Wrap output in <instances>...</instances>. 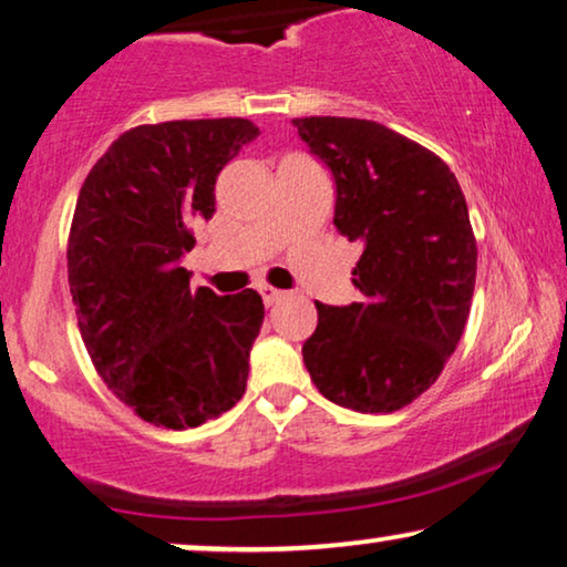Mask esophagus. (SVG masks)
I'll return each mask as SVG.
<instances>
[{
    "mask_svg": "<svg viewBox=\"0 0 567 567\" xmlns=\"http://www.w3.org/2000/svg\"><path fill=\"white\" fill-rule=\"evenodd\" d=\"M260 297H262V301H266V307H274L276 301L284 299V291L274 289V286H260Z\"/></svg>",
    "mask_w": 567,
    "mask_h": 567,
    "instance_id": "34e87169",
    "label": "esophagus"
}]
</instances>
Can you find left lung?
<instances>
[{
	"instance_id": "left-lung-1",
	"label": "left lung",
	"mask_w": 567,
	"mask_h": 567,
	"mask_svg": "<svg viewBox=\"0 0 567 567\" xmlns=\"http://www.w3.org/2000/svg\"><path fill=\"white\" fill-rule=\"evenodd\" d=\"M336 181V224L363 252L361 301H315L301 346L317 390L355 413H394L436 382L460 343L477 276L467 200L444 159L382 123L293 118Z\"/></svg>"
}]
</instances>
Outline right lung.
Here are the masks:
<instances>
[{
	"mask_svg": "<svg viewBox=\"0 0 567 567\" xmlns=\"http://www.w3.org/2000/svg\"><path fill=\"white\" fill-rule=\"evenodd\" d=\"M260 131L245 118L167 121L121 134L95 162L69 231V291L107 390L146 423L183 431L245 394L262 299L190 289L181 258L212 219L224 165Z\"/></svg>",
	"mask_w": 567,
	"mask_h": 567,
	"instance_id": "obj_1",
	"label": "right lung"
}]
</instances>
